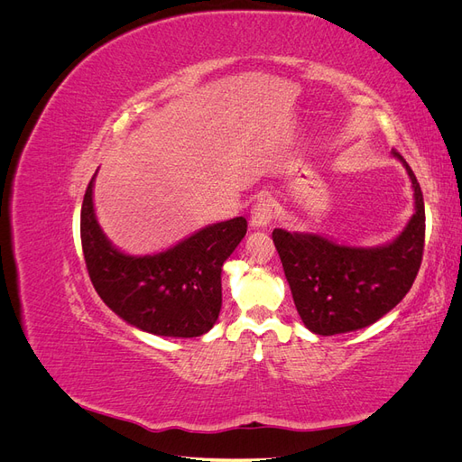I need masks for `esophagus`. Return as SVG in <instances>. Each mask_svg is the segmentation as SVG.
Segmentation results:
<instances>
[{"label":"esophagus","mask_w":462,"mask_h":462,"mask_svg":"<svg viewBox=\"0 0 462 462\" xmlns=\"http://www.w3.org/2000/svg\"><path fill=\"white\" fill-rule=\"evenodd\" d=\"M275 216V209H273V202L268 197H262L258 199V202L254 204L253 212H250V226L254 229H263L268 227L272 219Z\"/></svg>","instance_id":"obj_1"}]
</instances>
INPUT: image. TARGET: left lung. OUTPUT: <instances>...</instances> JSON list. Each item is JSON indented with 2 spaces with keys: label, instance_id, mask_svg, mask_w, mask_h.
<instances>
[{
  "label": "left lung",
  "instance_id": "8db88e82",
  "mask_svg": "<svg viewBox=\"0 0 462 462\" xmlns=\"http://www.w3.org/2000/svg\"><path fill=\"white\" fill-rule=\"evenodd\" d=\"M391 153L404 165L414 190V214L393 241L365 248L316 233H272L297 312L316 335L372 326L404 299L420 270L426 233L422 190L401 153Z\"/></svg>",
  "mask_w": 462,
  "mask_h": 462
}]
</instances>
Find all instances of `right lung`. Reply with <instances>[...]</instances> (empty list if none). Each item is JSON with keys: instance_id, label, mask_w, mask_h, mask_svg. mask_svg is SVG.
I'll return each instance as SVG.
<instances>
[{"instance_id": "1", "label": "right lung", "mask_w": 462, "mask_h": 462, "mask_svg": "<svg viewBox=\"0 0 462 462\" xmlns=\"http://www.w3.org/2000/svg\"><path fill=\"white\" fill-rule=\"evenodd\" d=\"M96 177V175H94ZM94 177L80 209V241L100 299L133 328L160 337H200L221 310V268L246 235V219L208 226L158 254L121 253L94 212Z\"/></svg>"}]
</instances>
